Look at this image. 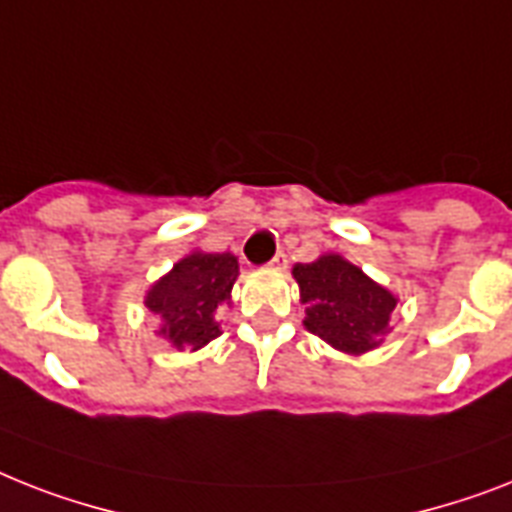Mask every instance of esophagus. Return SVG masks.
Returning <instances> with one entry per match:
<instances>
[{
    "label": "esophagus",
    "mask_w": 512,
    "mask_h": 512,
    "mask_svg": "<svg viewBox=\"0 0 512 512\" xmlns=\"http://www.w3.org/2000/svg\"><path fill=\"white\" fill-rule=\"evenodd\" d=\"M270 268H273V270H284L286 268V255H284V252H276V257L270 260Z\"/></svg>",
    "instance_id": "1"
}]
</instances>
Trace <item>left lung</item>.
Instances as JSON below:
<instances>
[{"label":"left lung","mask_w":512,"mask_h":512,"mask_svg":"<svg viewBox=\"0 0 512 512\" xmlns=\"http://www.w3.org/2000/svg\"><path fill=\"white\" fill-rule=\"evenodd\" d=\"M292 276L305 305L307 331L347 355H363L381 344L397 307V297L389 289L378 286L342 255L297 263Z\"/></svg>","instance_id":"8db88e82"}]
</instances>
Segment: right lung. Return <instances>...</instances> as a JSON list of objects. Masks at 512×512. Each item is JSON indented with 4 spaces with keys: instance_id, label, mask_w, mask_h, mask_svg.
Returning <instances> with one entry per match:
<instances>
[{
    "instance_id": "right-lung-1",
    "label": "right lung",
    "mask_w": 512,
    "mask_h": 512,
    "mask_svg": "<svg viewBox=\"0 0 512 512\" xmlns=\"http://www.w3.org/2000/svg\"><path fill=\"white\" fill-rule=\"evenodd\" d=\"M239 263L231 252H191L144 297V305L162 321L160 336L176 350H199L220 334L215 310L231 302Z\"/></svg>"
}]
</instances>
